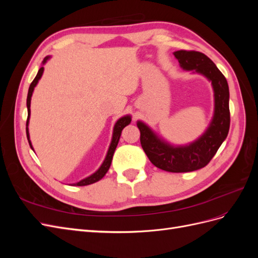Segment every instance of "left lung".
<instances>
[{"mask_svg":"<svg viewBox=\"0 0 258 258\" xmlns=\"http://www.w3.org/2000/svg\"><path fill=\"white\" fill-rule=\"evenodd\" d=\"M186 71L206 76L214 91V115L205 134L187 145L174 146L160 139L142 121H138L140 141L154 166L168 172H190L206 167L227 138L230 126L229 88L227 81L214 62L205 53L194 50L173 52Z\"/></svg>","mask_w":258,"mask_h":258,"instance_id":"left-lung-1","label":"left lung"}]
</instances>
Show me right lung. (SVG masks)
Listing matches in <instances>:
<instances>
[{
	"instance_id": "1",
	"label": "right lung",
	"mask_w": 258,
	"mask_h": 258,
	"mask_svg": "<svg viewBox=\"0 0 258 258\" xmlns=\"http://www.w3.org/2000/svg\"><path fill=\"white\" fill-rule=\"evenodd\" d=\"M50 57L47 56L45 57L44 60H43V64L46 63V61H47ZM43 72H44V67H41L40 70H38V72L35 76V79L33 80V82L31 83L30 87H29V91H28V97H27V107H28V119H27V138H28V141H29V144L31 146V148L33 150L32 147V144H31V141H30V136H29V128H28V124H29V118H30V105H31V97H32V93H33V90L35 88V86L37 85L38 81L41 80V77L43 75ZM131 122V116L130 115H126L121 117V118H119L118 120L116 121L115 126H114V129H113V137H112V142L110 144V147H108V151H107V154H106V157L103 161L102 165H101V167L96 171L95 173L89 175L88 177H86L84 179H82V181L77 182L75 184H72L74 186H86V185H90V184H93L96 183L98 181H100L101 178H102L106 172L108 171V169H110L111 167V162H112V159H113V155H114V152L116 150V146L117 144H118V141H119V138H120V135H121V131L122 129L128 126V124Z\"/></svg>"
}]
</instances>
